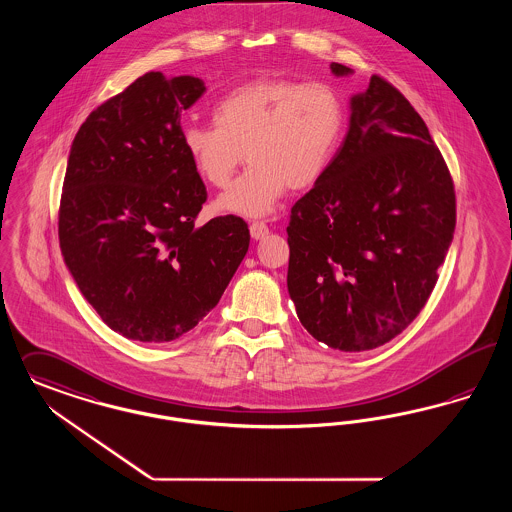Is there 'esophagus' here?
I'll use <instances>...</instances> for the list:
<instances>
[{
    "label": "esophagus",
    "instance_id": "34e87169",
    "mask_svg": "<svg viewBox=\"0 0 512 512\" xmlns=\"http://www.w3.org/2000/svg\"><path fill=\"white\" fill-rule=\"evenodd\" d=\"M249 232H251L253 240H263L265 236H268V226L263 221H255L249 226Z\"/></svg>",
    "mask_w": 512,
    "mask_h": 512
}]
</instances>
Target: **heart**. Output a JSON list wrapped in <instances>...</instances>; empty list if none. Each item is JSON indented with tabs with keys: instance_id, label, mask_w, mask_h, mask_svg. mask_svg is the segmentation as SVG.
Listing matches in <instances>:
<instances>
[{
	"instance_id": "b5f03b06",
	"label": "heart",
	"mask_w": 512,
	"mask_h": 512,
	"mask_svg": "<svg viewBox=\"0 0 512 512\" xmlns=\"http://www.w3.org/2000/svg\"><path fill=\"white\" fill-rule=\"evenodd\" d=\"M347 114L329 83L259 78L242 83L213 106V123H186L184 154L194 173L225 188L244 160L246 175L228 188L217 207L261 217L289 190L320 183L345 135Z\"/></svg>"
}]
</instances>
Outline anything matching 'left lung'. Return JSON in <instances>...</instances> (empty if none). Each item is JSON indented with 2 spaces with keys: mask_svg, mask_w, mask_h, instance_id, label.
I'll return each mask as SVG.
<instances>
[{
  "mask_svg": "<svg viewBox=\"0 0 512 512\" xmlns=\"http://www.w3.org/2000/svg\"><path fill=\"white\" fill-rule=\"evenodd\" d=\"M453 230V181L429 127L371 76L328 173L291 209L287 289L301 324L343 352L389 343L429 301Z\"/></svg>",
  "mask_w": 512,
  "mask_h": 512,
  "instance_id": "8db88e82",
  "label": "left lung"
}]
</instances>
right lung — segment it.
Instances as JSON below:
<instances>
[{"label":"right lung","mask_w":512,"mask_h":512,"mask_svg":"<svg viewBox=\"0 0 512 512\" xmlns=\"http://www.w3.org/2000/svg\"><path fill=\"white\" fill-rule=\"evenodd\" d=\"M204 91L200 78L148 72L93 110L70 148L62 257L104 324L133 341L196 328L249 247L240 217L194 225L207 192L184 154L181 116Z\"/></svg>","instance_id":"obj_1"}]
</instances>
